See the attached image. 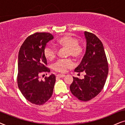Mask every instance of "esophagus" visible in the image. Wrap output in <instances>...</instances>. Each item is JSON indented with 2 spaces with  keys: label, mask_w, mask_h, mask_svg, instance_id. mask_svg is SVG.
I'll return each instance as SVG.
<instances>
[{
  "label": "esophagus",
  "mask_w": 125,
  "mask_h": 125,
  "mask_svg": "<svg viewBox=\"0 0 125 125\" xmlns=\"http://www.w3.org/2000/svg\"><path fill=\"white\" fill-rule=\"evenodd\" d=\"M64 76H65V75H63V74H58L57 75H56V78H61L64 77Z\"/></svg>",
  "instance_id": "obj_1"
}]
</instances>
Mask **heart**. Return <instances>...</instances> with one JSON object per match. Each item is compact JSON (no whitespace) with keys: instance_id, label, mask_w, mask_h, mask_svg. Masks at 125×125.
<instances>
[{"instance_id":"1","label":"heart","mask_w":125,"mask_h":125,"mask_svg":"<svg viewBox=\"0 0 125 125\" xmlns=\"http://www.w3.org/2000/svg\"><path fill=\"white\" fill-rule=\"evenodd\" d=\"M56 44L61 47L67 49V56H72L76 59L79 58L82 55L84 48L81 44L78 43L76 38L70 35L63 36L57 40ZM57 51L55 47L47 44L44 49V55L46 58L49 61H52L55 58ZM74 66L73 60L70 58L59 59L55 63L53 67L57 72L65 73L67 69H70Z\"/></svg>"}]
</instances>
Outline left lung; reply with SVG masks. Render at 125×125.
I'll list each match as a JSON object with an SVG mask.
<instances>
[{
	"label": "left lung",
	"mask_w": 125,
	"mask_h": 125,
	"mask_svg": "<svg viewBox=\"0 0 125 125\" xmlns=\"http://www.w3.org/2000/svg\"><path fill=\"white\" fill-rule=\"evenodd\" d=\"M87 45L85 54L75 71L84 72V78L73 77L71 92L79 100L88 101L102 91L106 83L109 66L102 42L95 35L84 31Z\"/></svg>",
	"instance_id": "left-lung-1"
}]
</instances>
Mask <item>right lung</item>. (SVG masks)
I'll return each instance as SVG.
<instances>
[{
    "instance_id": "1",
    "label": "right lung",
    "mask_w": 125,
    "mask_h": 125,
    "mask_svg": "<svg viewBox=\"0 0 125 125\" xmlns=\"http://www.w3.org/2000/svg\"><path fill=\"white\" fill-rule=\"evenodd\" d=\"M54 36L48 32H36L28 36L20 48L18 55V87L24 98L36 105L47 102L52 95L56 77L54 74L40 78L49 73L44 49Z\"/></svg>"
}]
</instances>
